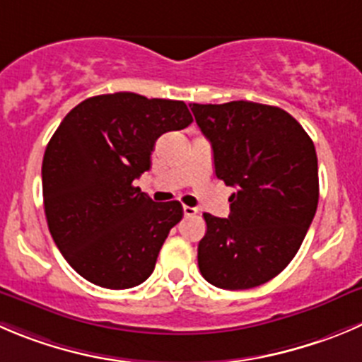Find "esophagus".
<instances>
[{
  "label": "esophagus",
  "instance_id": "esophagus-1",
  "mask_svg": "<svg viewBox=\"0 0 362 362\" xmlns=\"http://www.w3.org/2000/svg\"><path fill=\"white\" fill-rule=\"evenodd\" d=\"M185 216H194L197 215V208H190V206H183Z\"/></svg>",
  "mask_w": 362,
  "mask_h": 362
}]
</instances>
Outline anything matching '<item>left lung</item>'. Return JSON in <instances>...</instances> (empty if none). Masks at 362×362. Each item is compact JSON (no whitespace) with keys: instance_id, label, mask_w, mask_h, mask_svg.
<instances>
[{"instance_id":"left-lung-1","label":"left lung","mask_w":362,"mask_h":362,"mask_svg":"<svg viewBox=\"0 0 362 362\" xmlns=\"http://www.w3.org/2000/svg\"><path fill=\"white\" fill-rule=\"evenodd\" d=\"M211 142L216 177L236 187L230 213H204L202 277L249 290L281 274L300 249L318 206V160L304 127L277 106L252 101L190 105Z\"/></svg>"}]
</instances>
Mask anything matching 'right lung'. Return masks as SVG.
I'll return each instance as SVG.
<instances>
[{"label": "right lung", "instance_id": "1", "mask_svg": "<svg viewBox=\"0 0 362 362\" xmlns=\"http://www.w3.org/2000/svg\"><path fill=\"white\" fill-rule=\"evenodd\" d=\"M192 122L183 101L115 92L74 106L51 136L42 160L47 227L92 284L126 290L153 274L183 206L154 202L135 179L151 168L156 140Z\"/></svg>", "mask_w": 362, "mask_h": 362}]
</instances>
